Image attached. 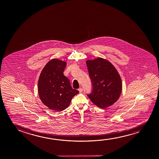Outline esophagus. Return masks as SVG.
Instances as JSON below:
<instances>
[{
  "instance_id": "1",
  "label": "esophagus",
  "mask_w": 159,
  "mask_h": 159,
  "mask_svg": "<svg viewBox=\"0 0 159 159\" xmlns=\"http://www.w3.org/2000/svg\"><path fill=\"white\" fill-rule=\"evenodd\" d=\"M78 91L80 93H81V92H82V91H83V89L82 88H79L78 89Z\"/></svg>"
}]
</instances>
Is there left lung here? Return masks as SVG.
Wrapping results in <instances>:
<instances>
[{
  "label": "left lung",
  "mask_w": 159,
  "mask_h": 159,
  "mask_svg": "<svg viewBox=\"0 0 159 159\" xmlns=\"http://www.w3.org/2000/svg\"><path fill=\"white\" fill-rule=\"evenodd\" d=\"M86 65L92 85V91L87 94L90 100L101 109L113 105L122 92V80L117 70L101 57L88 60Z\"/></svg>",
  "instance_id": "obj_1"
}]
</instances>
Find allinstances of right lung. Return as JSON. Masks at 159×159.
<instances>
[{"label": "right lung", "mask_w": 159, "mask_h": 159, "mask_svg": "<svg viewBox=\"0 0 159 159\" xmlns=\"http://www.w3.org/2000/svg\"><path fill=\"white\" fill-rule=\"evenodd\" d=\"M67 63L53 59L43 68L38 81V92L42 102L49 109L63 111L69 107L74 96L79 93L73 89L63 73Z\"/></svg>", "instance_id": "1"}]
</instances>
